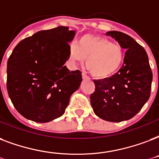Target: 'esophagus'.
Wrapping results in <instances>:
<instances>
[{"instance_id":"esophagus-1","label":"esophagus","mask_w":159,"mask_h":159,"mask_svg":"<svg viewBox=\"0 0 159 159\" xmlns=\"http://www.w3.org/2000/svg\"><path fill=\"white\" fill-rule=\"evenodd\" d=\"M82 78H83V79H89V77H88L87 75L85 74V73H82Z\"/></svg>"}]
</instances>
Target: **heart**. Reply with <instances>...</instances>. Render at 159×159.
<instances>
[{
    "label": "heart",
    "mask_w": 159,
    "mask_h": 159,
    "mask_svg": "<svg viewBox=\"0 0 159 159\" xmlns=\"http://www.w3.org/2000/svg\"><path fill=\"white\" fill-rule=\"evenodd\" d=\"M123 57L121 46L94 35L82 36L77 44H72L69 49L71 62H82L87 58L86 66L96 78H106L114 74L123 63Z\"/></svg>",
    "instance_id": "1"
}]
</instances>
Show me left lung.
Segmentation results:
<instances>
[{
	"mask_svg": "<svg viewBox=\"0 0 159 159\" xmlns=\"http://www.w3.org/2000/svg\"><path fill=\"white\" fill-rule=\"evenodd\" d=\"M125 49L123 66L117 73L104 79L94 80L95 92L91 105L98 117L119 123L134 117L150 97L152 73L144 48L127 34L107 32Z\"/></svg>",
	"mask_w": 159,
	"mask_h": 159,
	"instance_id": "obj_1",
	"label": "left lung"
}]
</instances>
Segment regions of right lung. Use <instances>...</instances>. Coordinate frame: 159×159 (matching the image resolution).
I'll return each instance as SVG.
<instances>
[{
	"instance_id": "add662e5",
	"label": "right lung",
	"mask_w": 159,
	"mask_h": 159,
	"mask_svg": "<svg viewBox=\"0 0 159 159\" xmlns=\"http://www.w3.org/2000/svg\"><path fill=\"white\" fill-rule=\"evenodd\" d=\"M75 31L58 26L20 41L7 61V88L17 112L36 123L60 117L82 82V72L64 64Z\"/></svg>"
}]
</instances>
